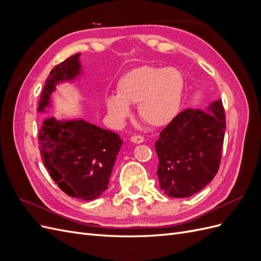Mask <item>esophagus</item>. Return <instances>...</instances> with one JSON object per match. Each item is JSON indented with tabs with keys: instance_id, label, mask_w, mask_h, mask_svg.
Here are the masks:
<instances>
[{
	"instance_id": "obj_1",
	"label": "esophagus",
	"mask_w": 261,
	"mask_h": 261,
	"mask_svg": "<svg viewBox=\"0 0 261 261\" xmlns=\"http://www.w3.org/2000/svg\"><path fill=\"white\" fill-rule=\"evenodd\" d=\"M130 141H132V143H134V144H143L144 141H145V139L141 137V136H133L130 138Z\"/></svg>"
}]
</instances>
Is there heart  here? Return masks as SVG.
I'll return each mask as SVG.
<instances>
[{
  "label": "heart",
  "instance_id": "1",
  "mask_svg": "<svg viewBox=\"0 0 261 261\" xmlns=\"http://www.w3.org/2000/svg\"><path fill=\"white\" fill-rule=\"evenodd\" d=\"M183 93L184 77L178 69L145 65L123 75L117 83V94H109L105 103L116 123L130 115V105H138L141 120L162 127L178 114Z\"/></svg>",
  "mask_w": 261,
  "mask_h": 261
}]
</instances>
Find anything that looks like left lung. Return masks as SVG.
I'll use <instances>...</instances> for the list:
<instances>
[{
	"label": "left lung",
	"instance_id": "obj_1",
	"mask_svg": "<svg viewBox=\"0 0 261 261\" xmlns=\"http://www.w3.org/2000/svg\"><path fill=\"white\" fill-rule=\"evenodd\" d=\"M224 132L221 99L203 110L188 109L175 116L154 144L156 174L164 194L187 198L210 183L220 167Z\"/></svg>",
	"mask_w": 261,
	"mask_h": 261
}]
</instances>
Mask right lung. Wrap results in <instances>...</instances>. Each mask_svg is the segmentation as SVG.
<instances>
[{
  "label": "right lung",
  "mask_w": 261,
  "mask_h": 261,
  "mask_svg": "<svg viewBox=\"0 0 261 261\" xmlns=\"http://www.w3.org/2000/svg\"><path fill=\"white\" fill-rule=\"evenodd\" d=\"M81 53L55 66L45 81L39 113L51 108L57 86L74 83L83 74ZM42 161L52 179L73 198L93 200L108 188L123 139L118 134L90 124L83 118H45L39 130Z\"/></svg>",
  "instance_id": "1"
}]
</instances>
